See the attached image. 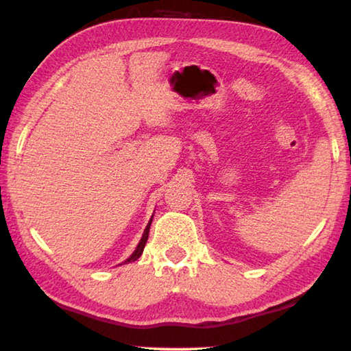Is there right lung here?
I'll use <instances>...</instances> for the list:
<instances>
[{"label":"right lung","mask_w":351,"mask_h":351,"mask_svg":"<svg viewBox=\"0 0 351 351\" xmlns=\"http://www.w3.org/2000/svg\"><path fill=\"white\" fill-rule=\"evenodd\" d=\"M150 224H152V219H150V223L147 224V228H145V230H144V235H142V239H141V241H139V245H138V247L134 249V252L130 255V257L123 261V263H132V261H134V260H138L141 255H142V252H144V247H145V243H147V240H148V232H150Z\"/></svg>","instance_id":"add662e5"}]
</instances>
